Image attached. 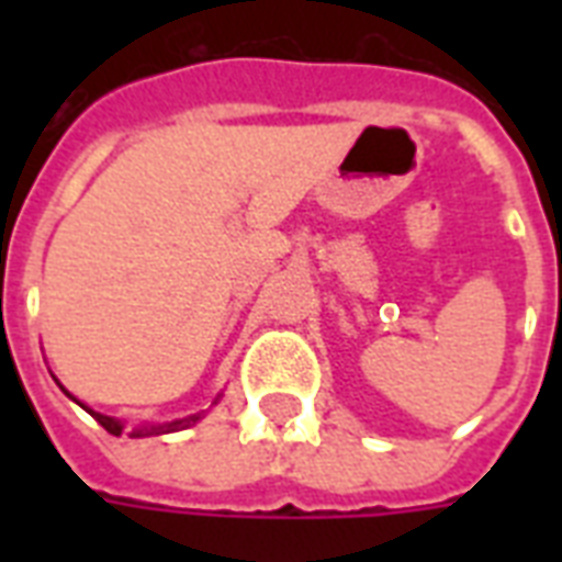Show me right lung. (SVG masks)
I'll return each mask as SVG.
<instances>
[{
	"label": "right lung",
	"mask_w": 562,
	"mask_h": 562,
	"mask_svg": "<svg viewBox=\"0 0 562 562\" xmlns=\"http://www.w3.org/2000/svg\"><path fill=\"white\" fill-rule=\"evenodd\" d=\"M60 384V382H57ZM60 391L66 393V396H69V400L72 402H78L72 396V393L66 391L64 384H60ZM78 405H81L83 411H87V414H92V417L99 419L101 426L108 428L110 435H122V431H125V423H122V419H116V417H108V414H99V411H92V408H87V405H83V402H78ZM198 419H201V414H192V417H183V419H171V423H154V426H139V428H134V431H131V437H154V435H171V431H180V428H189V426H194V423H198Z\"/></svg>",
	"instance_id": "right-lung-1"
}]
</instances>
